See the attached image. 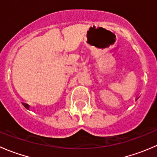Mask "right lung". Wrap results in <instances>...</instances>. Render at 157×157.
<instances>
[{
  "label": "right lung",
  "instance_id": "add662e5",
  "mask_svg": "<svg viewBox=\"0 0 157 157\" xmlns=\"http://www.w3.org/2000/svg\"><path fill=\"white\" fill-rule=\"evenodd\" d=\"M24 106L26 107V109H29V105H24Z\"/></svg>",
  "mask_w": 157,
  "mask_h": 157
}]
</instances>
